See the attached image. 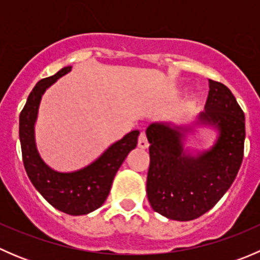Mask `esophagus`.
<instances>
[{
	"label": "esophagus",
	"mask_w": 260,
	"mask_h": 260,
	"mask_svg": "<svg viewBox=\"0 0 260 260\" xmlns=\"http://www.w3.org/2000/svg\"><path fill=\"white\" fill-rule=\"evenodd\" d=\"M138 148H141V149L148 148V142H147L145 133H141L140 137H138Z\"/></svg>",
	"instance_id": "obj_1"
}]
</instances>
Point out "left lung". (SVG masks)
<instances>
[{
    "instance_id": "8db88e82",
    "label": "left lung",
    "mask_w": 260,
    "mask_h": 260,
    "mask_svg": "<svg viewBox=\"0 0 260 260\" xmlns=\"http://www.w3.org/2000/svg\"><path fill=\"white\" fill-rule=\"evenodd\" d=\"M205 112L192 122H153L147 127L149 169L147 198L165 217L188 221L201 216L229 190L243 161L245 117L230 89L209 79ZM217 131V140L203 151L184 147L196 127Z\"/></svg>"
}]
</instances>
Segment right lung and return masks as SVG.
<instances>
[{
  "mask_svg": "<svg viewBox=\"0 0 260 260\" xmlns=\"http://www.w3.org/2000/svg\"><path fill=\"white\" fill-rule=\"evenodd\" d=\"M70 70L72 67L62 68L55 75L41 79L36 84L20 113L18 135L23 166L34 187L55 209L78 216L89 214L103 205L109 195L115 174L128 153L137 146L140 131L127 133L83 169L72 172H60L51 169L39 153L35 123L41 98L46 89Z\"/></svg>",
  "mask_w": 260,
  "mask_h": 260,
  "instance_id": "right-lung-1",
  "label": "right lung"
}]
</instances>
